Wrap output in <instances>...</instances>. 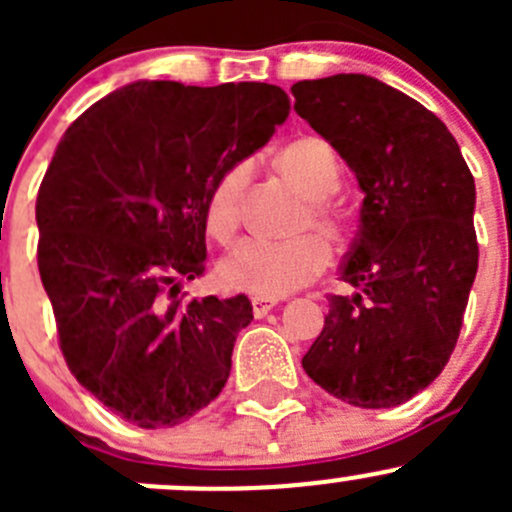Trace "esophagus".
<instances>
[{
	"label": "esophagus",
	"instance_id": "1",
	"mask_svg": "<svg viewBox=\"0 0 512 512\" xmlns=\"http://www.w3.org/2000/svg\"><path fill=\"white\" fill-rule=\"evenodd\" d=\"M277 307V299H267V297H252V314H255L257 319L265 317L270 309Z\"/></svg>",
	"mask_w": 512,
	"mask_h": 512
}]
</instances>
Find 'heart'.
<instances>
[{
    "mask_svg": "<svg viewBox=\"0 0 512 512\" xmlns=\"http://www.w3.org/2000/svg\"><path fill=\"white\" fill-rule=\"evenodd\" d=\"M282 173L307 195V210L299 230H314L327 242L342 240V223L329 198L342 185L337 156L332 146L317 136L289 143L277 156ZM250 163L237 160L215 178L205 200V227L218 242H230L240 227V208L250 183ZM329 265V250L314 235L294 240H260L247 237L237 242L218 265V277L227 289L277 299L317 280Z\"/></svg>",
    "mask_w": 512,
    "mask_h": 512,
    "instance_id": "b5f03b06",
    "label": "heart"
}]
</instances>
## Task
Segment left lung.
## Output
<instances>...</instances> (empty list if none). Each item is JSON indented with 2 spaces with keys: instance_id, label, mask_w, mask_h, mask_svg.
Listing matches in <instances>:
<instances>
[{
  "instance_id": "1",
  "label": "left lung",
  "mask_w": 512,
  "mask_h": 512,
  "mask_svg": "<svg viewBox=\"0 0 512 512\" xmlns=\"http://www.w3.org/2000/svg\"><path fill=\"white\" fill-rule=\"evenodd\" d=\"M294 111L347 160L364 190L342 265L302 366L361 409H391L451 359L478 272L476 183L456 138L411 96L364 74L292 86Z\"/></svg>"
}]
</instances>
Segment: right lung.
<instances>
[{
    "label": "right lung",
    "mask_w": 512,
    "mask_h": 512,
    "mask_svg": "<svg viewBox=\"0 0 512 512\" xmlns=\"http://www.w3.org/2000/svg\"><path fill=\"white\" fill-rule=\"evenodd\" d=\"M289 116L280 86L136 81L81 113L36 195L39 275L66 366L123 421L170 428L223 391L245 294L185 302L215 178Z\"/></svg>",
    "instance_id": "1"
}]
</instances>
